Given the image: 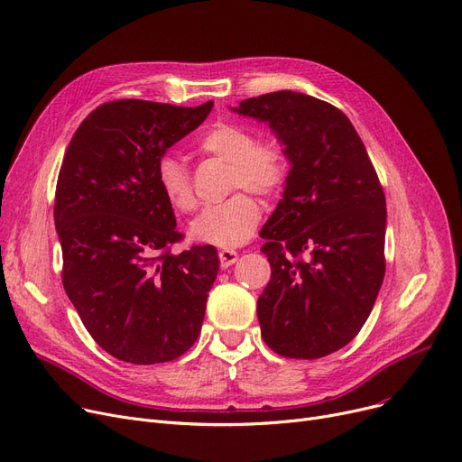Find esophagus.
I'll use <instances>...</instances> for the list:
<instances>
[{"instance_id":"esophagus-1","label":"esophagus","mask_w":462,"mask_h":462,"mask_svg":"<svg viewBox=\"0 0 462 462\" xmlns=\"http://www.w3.org/2000/svg\"><path fill=\"white\" fill-rule=\"evenodd\" d=\"M218 260H220V266L228 268L237 260V253L234 249H223V251H218Z\"/></svg>"}]
</instances>
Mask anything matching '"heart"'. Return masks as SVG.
Segmentation results:
<instances>
[{"mask_svg": "<svg viewBox=\"0 0 462 462\" xmlns=\"http://www.w3.org/2000/svg\"><path fill=\"white\" fill-rule=\"evenodd\" d=\"M198 151L230 162V190L249 189L272 196L287 179V156L273 142H258L256 134L237 123H217L198 139ZM156 185L177 213H190L198 199L190 171L181 158L164 152L156 160ZM260 204L249 192H237L226 202L209 206L190 225L192 239L215 247H237L254 236Z\"/></svg>", "mask_w": 462, "mask_h": 462, "instance_id": "b5f03b06", "label": "heart"}]
</instances>
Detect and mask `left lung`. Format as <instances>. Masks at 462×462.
<instances>
[{
    "label": "left lung",
    "instance_id": "obj_1",
    "mask_svg": "<svg viewBox=\"0 0 462 462\" xmlns=\"http://www.w3.org/2000/svg\"><path fill=\"white\" fill-rule=\"evenodd\" d=\"M230 109L268 123L291 162L260 232L272 266L260 332L283 356H327L363 328L383 283V189L351 120L323 99L279 90Z\"/></svg>",
    "mask_w": 462,
    "mask_h": 462
}]
</instances>
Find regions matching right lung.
Returning <instances> with one entry per match:
<instances>
[{"label": "right lung", "instance_id": "add662e5", "mask_svg": "<svg viewBox=\"0 0 462 462\" xmlns=\"http://www.w3.org/2000/svg\"><path fill=\"white\" fill-rule=\"evenodd\" d=\"M211 109L104 104L77 128L60 168L54 225L64 289L96 344L125 363H168L202 330L218 254L213 245L171 253L183 236L154 168Z\"/></svg>", "mask_w": 462, "mask_h": 462}]
</instances>
